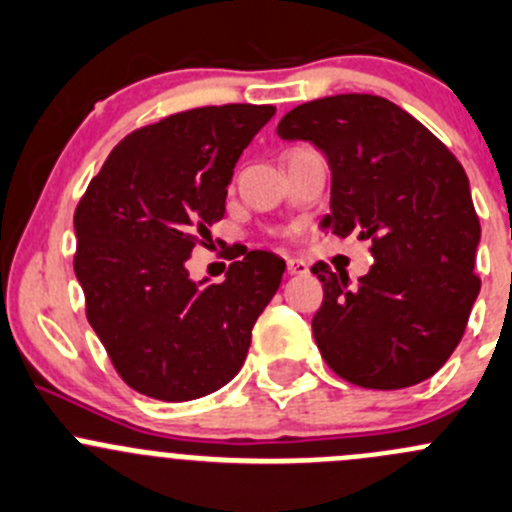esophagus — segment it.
Masks as SVG:
<instances>
[{
	"label": "esophagus",
	"mask_w": 512,
	"mask_h": 512,
	"mask_svg": "<svg viewBox=\"0 0 512 512\" xmlns=\"http://www.w3.org/2000/svg\"><path fill=\"white\" fill-rule=\"evenodd\" d=\"M286 271L291 273V276H303V273H308V266L306 261H301V258H288Z\"/></svg>",
	"instance_id": "34e87169"
}]
</instances>
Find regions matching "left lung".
Listing matches in <instances>:
<instances>
[{"mask_svg": "<svg viewBox=\"0 0 512 512\" xmlns=\"http://www.w3.org/2000/svg\"><path fill=\"white\" fill-rule=\"evenodd\" d=\"M281 139L313 141L331 164V234L371 241L373 266L351 286L328 263L313 338L343 381L373 391L416 386L460 343L480 291V221L448 146L393 101L338 94L278 121Z\"/></svg>", "mask_w": 512, "mask_h": 512, "instance_id": "left-lung-1", "label": "left lung"}]
</instances>
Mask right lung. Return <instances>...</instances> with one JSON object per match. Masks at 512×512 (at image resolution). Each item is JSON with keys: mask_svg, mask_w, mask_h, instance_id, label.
<instances>
[{"mask_svg": "<svg viewBox=\"0 0 512 512\" xmlns=\"http://www.w3.org/2000/svg\"><path fill=\"white\" fill-rule=\"evenodd\" d=\"M271 104L179 111L111 149L74 211V273L86 318L126 386L156 401L209 396L244 366L251 328L281 286L268 251L234 261L221 283H194L186 261L224 219L241 151Z\"/></svg>", "mask_w": 512, "mask_h": 512, "instance_id": "obj_1", "label": "right lung"}]
</instances>
